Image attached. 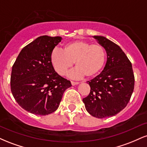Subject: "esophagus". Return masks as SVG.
Here are the masks:
<instances>
[{
	"instance_id": "esophagus-1",
	"label": "esophagus",
	"mask_w": 147,
	"mask_h": 147,
	"mask_svg": "<svg viewBox=\"0 0 147 147\" xmlns=\"http://www.w3.org/2000/svg\"><path fill=\"white\" fill-rule=\"evenodd\" d=\"M71 84H72V86H75V85H77V84H79V82H73V81H71Z\"/></svg>"
}]
</instances>
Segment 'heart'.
Wrapping results in <instances>:
<instances>
[{"instance_id": "obj_1", "label": "heart", "mask_w": 147, "mask_h": 147, "mask_svg": "<svg viewBox=\"0 0 147 147\" xmlns=\"http://www.w3.org/2000/svg\"><path fill=\"white\" fill-rule=\"evenodd\" d=\"M106 58L105 48L102 45L83 40L65 43L63 50L54 49L50 57L52 66L60 75H65L75 62L77 67L69 73L75 79L94 77L103 68Z\"/></svg>"}]
</instances>
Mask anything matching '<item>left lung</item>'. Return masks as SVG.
Here are the masks:
<instances>
[{
    "label": "left lung",
    "instance_id": "obj_1",
    "mask_svg": "<svg viewBox=\"0 0 147 147\" xmlns=\"http://www.w3.org/2000/svg\"><path fill=\"white\" fill-rule=\"evenodd\" d=\"M94 38L105 48L107 61L102 72L88 81L90 93L83 102L93 117H112L126 107L132 95L135 85L132 64L119 45L104 36Z\"/></svg>",
    "mask_w": 147,
    "mask_h": 147
}]
</instances>
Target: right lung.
I'll return each mask as SVG.
<instances>
[{
    "mask_svg": "<svg viewBox=\"0 0 147 147\" xmlns=\"http://www.w3.org/2000/svg\"><path fill=\"white\" fill-rule=\"evenodd\" d=\"M61 37L39 36L24 47L11 69V91L18 105L38 115L58 109L64 91L71 86L58 75L50 62V54Z\"/></svg>",
    "mask_w": 147,
    "mask_h": 147,
    "instance_id": "1",
    "label": "right lung"
}]
</instances>
